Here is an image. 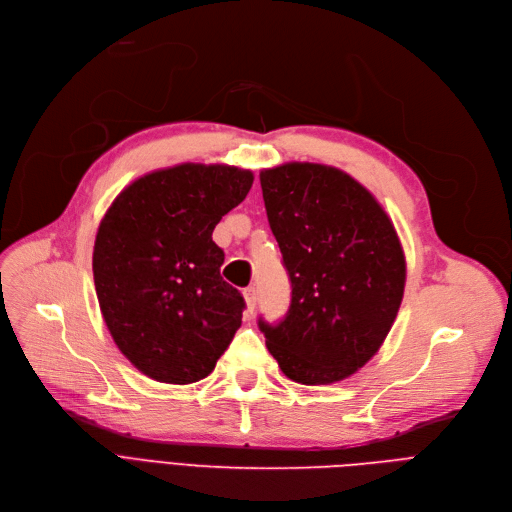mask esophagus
Listing matches in <instances>:
<instances>
[{
	"label": "esophagus",
	"instance_id": "obj_1",
	"mask_svg": "<svg viewBox=\"0 0 512 512\" xmlns=\"http://www.w3.org/2000/svg\"><path fill=\"white\" fill-rule=\"evenodd\" d=\"M242 294H245L247 311H249V313H253V311H255V307H257V290H255V286L245 288V290H242Z\"/></svg>",
	"mask_w": 512,
	"mask_h": 512
}]
</instances>
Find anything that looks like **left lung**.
I'll return each mask as SVG.
<instances>
[{
	"mask_svg": "<svg viewBox=\"0 0 512 512\" xmlns=\"http://www.w3.org/2000/svg\"><path fill=\"white\" fill-rule=\"evenodd\" d=\"M259 180L292 286L280 324L259 319L267 351L292 382H340L380 351L402 303L407 263L394 224L332 166L290 161Z\"/></svg>",
	"mask_w": 512,
	"mask_h": 512,
	"instance_id": "1",
	"label": "left lung"
}]
</instances>
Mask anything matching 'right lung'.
Here are the masks:
<instances>
[{"label": "right lung", "mask_w": 512, "mask_h": 512, "mask_svg": "<svg viewBox=\"0 0 512 512\" xmlns=\"http://www.w3.org/2000/svg\"><path fill=\"white\" fill-rule=\"evenodd\" d=\"M251 184V170L180 164L134 180L105 211L93 249L99 309L147 378H207L240 328L245 299L222 280L211 234Z\"/></svg>", "instance_id": "add662e5"}]
</instances>
